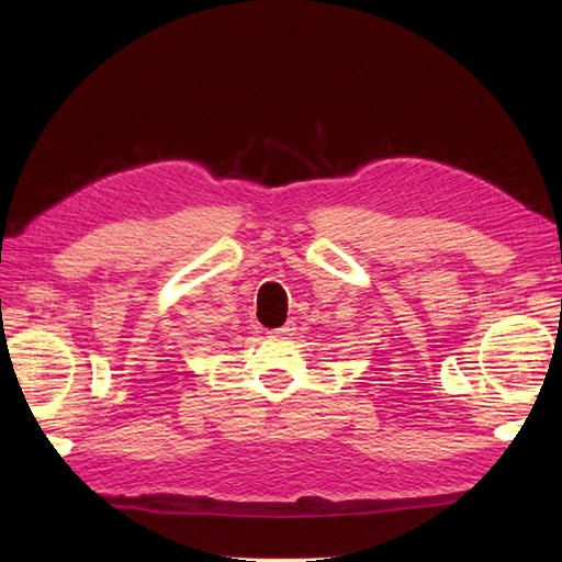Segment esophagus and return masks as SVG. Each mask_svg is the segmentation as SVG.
<instances>
[{"label": "esophagus", "instance_id": "1", "mask_svg": "<svg viewBox=\"0 0 562 562\" xmlns=\"http://www.w3.org/2000/svg\"><path fill=\"white\" fill-rule=\"evenodd\" d=\"M295 323L293 321H288L285 323V326H281V328H277V330H271V335H274V337H293L295 335Z\"/></svg>", "mask_w": 562, "mask_h": 562}]
</instances>
